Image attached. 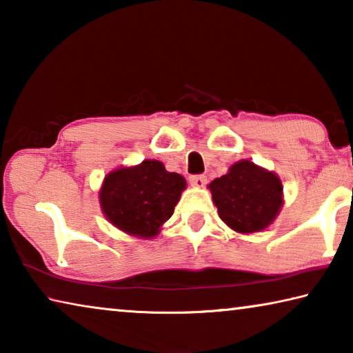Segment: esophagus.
<instances>
[{
	"label": "esophagus",
	"instance_id": "1",
	"mask_svg": "<svg viewBox=\"0 0 353 353\" xmlns=\"http://www.w3.org/2000/svg\"><path fill=\"white\" fill-rule=\"evenodd\" d=\"M190 183L193 185L196 188H201L204 187L207 183V177L204 174H196V176H190Z\"/></svg>",
	"mask_w": 353,
	"mask_h": 353
}]
</instances>
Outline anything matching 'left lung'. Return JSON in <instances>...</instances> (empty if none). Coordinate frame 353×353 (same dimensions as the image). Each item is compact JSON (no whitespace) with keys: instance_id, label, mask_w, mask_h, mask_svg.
<instances>
[{"instance_id":"obj_1","label":"left lung","mask_w":353,"mask_h":353,"mask_svg":"<svg viewBox=\"0 0 353 353\" xmlns=\"http://www.w3.org/2000/svg\"><path fill=\"white\" fill-rule=\"evenodd\" d=\"M219 218L238 234L268 229L283 207V185L274 171L240 160L208 183Z\"/></svg>"}]
</instances>
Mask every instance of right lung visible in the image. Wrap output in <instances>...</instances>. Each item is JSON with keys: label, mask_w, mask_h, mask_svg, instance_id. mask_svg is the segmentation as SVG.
<instances>
[{"label": "right lung", "mask_w": 353, "mask_h": 353, "mask_svg": "<svg viewBox=\"0 0 353 353\" xmlns=\"http://www.w3.org/2000/svg\"><path fill=\"white\" fill-rule=\"evenodd\" d=\"M187 188L185 177L159 160L119 166L104 177L99 204L107 221L130 236L149 240L160 234Z\"/></svg>", "instance_id": "obj_1"}]
</instances>
